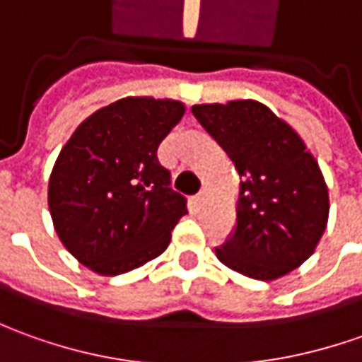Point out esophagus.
Here are the masks:
<instances>
[{
	"mask_svg": "<svg viewBox=\"0 0 362 362\" xmlns=\"http://www.w3.org/2000/svg\"><path fill=\"white\" fill-rule=\"evenodd\" d=\"M204 202H206V192H200V194H196V196H194V204H196V208H202V206H204Z\"/></svg>",
	"mask_w": 362,
	"mask_h": 362,
	"instance_id": "esophagus-1",
	"label": "esophagus"
}]
</instances>
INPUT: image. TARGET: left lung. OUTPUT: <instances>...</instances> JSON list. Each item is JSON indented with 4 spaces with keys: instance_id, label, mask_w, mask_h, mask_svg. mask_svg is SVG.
Wrapping results in <instances>:
<instances>
[{
    "instance_id": "8db88e82",
    "label": "left lung",
    "mask_w": 362,
    "mask_h": 362,
    "mask_svg": "<svg viewBox=\"0 0 362 362\" xmlns=\"http://www.w3.org/2000/svg\"><path fill=\"white\" fill-rule=\"evenodd\" d=\"M192 115L240 176L235 228L216 247L218 259L262 281L299 267L315 252L329 216L323 174L303 140L257 100L194 105Z\"/></svg>"
}]
</instances>
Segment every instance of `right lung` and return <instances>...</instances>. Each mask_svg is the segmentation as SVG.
<instances>
[{"label": "right lung", "instance_id": "1", "mask_svg": "<svg viewBox=\"0 0 362 362\" xmlns=\"http://www.w3.org/2000/svg\"><path fill=\"white\" fill-rule=\"evenodd\" d=\"M184 115L178 100L127 97L78 124L49 178L59 240L100 275L158 257L186 210L156 150Z\"/></svg>", "mask_w": 362, "mask_h": 362}]
</instances>
